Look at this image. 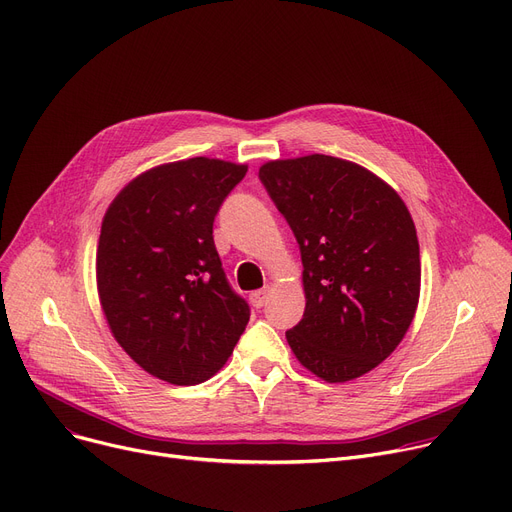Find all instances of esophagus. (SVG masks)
Instances as JSON below:
<instances>
[{
    "label": "esophagus",
    "instance_id": "34e87169",
    "mask_svg": "<svg viewBox=\"0 0 512 512\" xmlns=\"http://www.w3.org/2000/svg\"><path fill=\"white\" fill-rule=\"evenodd\" d=\"M270 292H272V288H270V286H265V288H261V290H255V292L251 294V303H253V307L261 309V307L267 303V299H270Z\"/></svg>",
    "mask_w": 512,
    "mask_h": 512
}]
</instances>
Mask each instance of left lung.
Here are the masks:
<instances>
[{"instance_id":"left-lung-1","label":"left lung","mask_w":512,"mask_h":512,"mask_svg":"<svg viewBox=\"0 0 512 512\" xmlns=\"http://www.w3.org/2000/svg\"><path fill=\"white\" fill-rule=\"evenodd\" d=\"M259 180L303 259L305 313L286 340L330 384L361 378L405 338L419 303L411 213L392 186L332 155L267 161Z\"/></svg>"}]
</instances>
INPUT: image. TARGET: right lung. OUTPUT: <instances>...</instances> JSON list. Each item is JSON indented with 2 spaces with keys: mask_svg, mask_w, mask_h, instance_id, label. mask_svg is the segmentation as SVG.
I'll list each match as a JSON object with an SVG mask.
<instances>
[{
  "mask_svg": "<svg viewBox=\"0 0 512 512\" xmlns=\"http://www.w3.org/2000/svg\"><path fill=\"white\" fill-rule=\"evenodd\" d=\"M245 174V164L222 159L172 161L128 182L105 211L101 309L130 359L159 380H209L249 324L213 242L215 215Z\"/></svg>",
  "mask_w": 512,
  "mask_h": 512,
  "instance_id": "add662e5",
  "label": "right lung"
}]
</instances>
